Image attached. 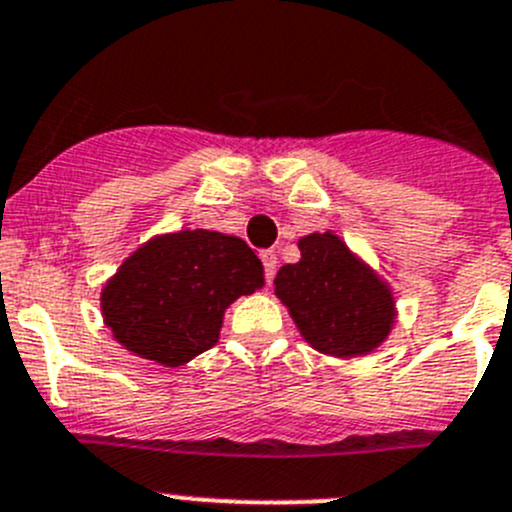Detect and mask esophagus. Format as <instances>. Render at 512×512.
Listing matches in <instances>:
<instances>
[{
	"label": "esophagus",
	"instance_id": "34e87169",
	"mask_svg": "<svg viewBox=\"0 0 512 512\" xmlns=\"http://www.w3.org/2000/svg\"><path fill=\"white\" fill-rule=\"evenodd\" d=\"M261 261H264V276H266V281H274V276H276V264H279V261H276V253L274 251H261Z\"/></svg>",
	"mask_w": 512,
	"mask_h": 512
}]
</instances>
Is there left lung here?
Instances as JSON below:
<instances>
[{
  "instance_id": "8db88e82",
  "label": "left lung",
  "mask_w": 512,
  "mask_h": 512,
  "mask_svg": "<svg viewBox=\"0 0 512 512\" xmlns=\"http://www.w3.org/2000/svg\"><path fill=\"white\" fill-rule=\"evenodd\" d=\"M301 259L281 266L274 286L301 337L321 354L362 357L394 326L392 289L337 233L299 238Z\"/></svg>"
}]
</instances>
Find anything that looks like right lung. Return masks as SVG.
Wrapping results in <instances>:
<instances>
[{
    "mask_svg": "<svg viewBox=\"0 0 512 512\" xmlns=\"http://www.w3.org/2000/svg\"><path fill=\"white\" fill-rule=\"evenodd\" d=\"M261 286L264 266L246 241L196 228L143 243L105 284L100 309L128 352L180 367L211 349L228 306Z\"/></svg>",
    "mask_w": 512,
    "mask_h": 512,
    "instance_id": "obj_1",
    "label": "right lung"
}]
</instances>
